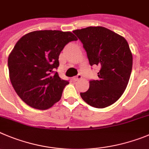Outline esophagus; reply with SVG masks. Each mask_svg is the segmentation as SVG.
Returning <instances> with one entry per match:
<instances>
[{"label":"esophagus","mask_w":149,"mask_h":149,"mask_svg":"<svg viewBox=\"0 0 149 149\" xmlns=\"http://www.w3.org/2000/svg\"><path fill=\"white\" fill-rule=\"evenodd\" d=\"M81 78H82V75H81V74H77V75L76 76V77H74V80H75V81H77V80H80V79H81Z\"/></svg>","instance_id":"34e87169"}]
</instances>
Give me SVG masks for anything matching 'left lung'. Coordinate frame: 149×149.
I'll return each instance as SVG.
<instances>
[{"instance_id": "left-lung-1", "label": "left lung", "mask_w": 149, "mask_h": 149, "mask_svg": "<svg viewBox=\"0 0 149 149\" xmlns=\"http://www.w3.org/2000/svg\"><path fill=\"white\" fill-rule=\"evenodd\" d=\"M73 33L83 43L89 64L98 65V80L89 81V88L80 92L86 103L101 109L115 103L123 94L132 69V54L123 37L102 26H89Z\"/></svg>"}]
</instances>
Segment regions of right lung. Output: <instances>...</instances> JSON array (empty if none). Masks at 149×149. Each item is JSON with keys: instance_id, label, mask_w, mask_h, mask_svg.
Returning a JSON list of instances; mask_svg holds the SVG:
<instances>
[{"instance_id": "add662e5", "label": "right lung", "mask_w": 149, "mask_h": 149, "mask_svg": "<svg viewBox=\"0 0 149 149\" xmlns=\"http://www.w3.org/2000/svg\"><path fill=\"white\" fill-rule=\"evenodd\" d=\"M77 39L70 32L40 30L17 42L8 58L9 78L20 99L32 108L47 109L59 101L68 80L56 72L64 46Z\"/></svg>"}]
</instances>
